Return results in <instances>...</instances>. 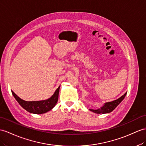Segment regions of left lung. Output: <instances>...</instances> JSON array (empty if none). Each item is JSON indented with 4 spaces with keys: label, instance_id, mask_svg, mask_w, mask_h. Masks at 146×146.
<instances>
[{
    "label": "left lung",
    "instance_id": "obj_1",
    "mask_svg": "<svg viewBox=\"0 0 146 146\" xmlns=\"http://www.w3.org/2000/svg\"><path fill=\"white\" fill-rule=\"evenodd\" d=\"M126 94L127 92H126V93L124 94L123 96H121V97L119 98L118 99H117L116 100H114L111 102L106 103V104L100 108H98L97 110L90 109V110L95 113H98V114H100V113H103V114H104V113H108L111 112L113 110H114L116 106L122 102V100L124 98V97H125Z\"/></svg>",
    "mask_w": 146,
    "mask_h": 146
}]
</instances>
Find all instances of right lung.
Here are the masks:
<instances>
[{
	"label": "right lung",
	"instance_id": "add662e5",
	"mask_svg": "<svg viewBox=\"0 0 146 146\" xmlns=\"http://www.w3.org/2000/svg\"><path fill=\"white\" fill-rule=\"evenodd\" d=\"M59 88L60 86L57 88L52 97L48 100L36 102L25 101L18 97L13 91H12V93L18 103L27 111L35 114H42L49 111L56 105L58 100Z\"/></svg>",
	"mask_w": 146,
	"mask_h": 146
}]
</instances>
